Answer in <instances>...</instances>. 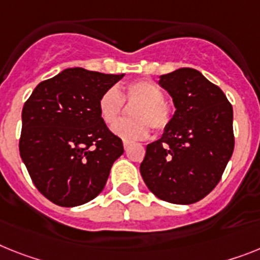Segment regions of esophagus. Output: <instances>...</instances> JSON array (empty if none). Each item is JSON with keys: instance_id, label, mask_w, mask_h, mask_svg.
<instances>
[{"instance_id": "34e87169", "label": "esophagus", "mask_w": 260, "mask_h": 260, "mask_svg": "<svg viewBox=\"0 0 260 260\" xmlns=\"http://www.w3.org/2000/svg\"><path fill=\"white\" fill-rule=\"evenodd\" d=\"M123 145H124V149L128 150V148H129L131 143H129V141H123Z\"/></svg>"}]
</instances>
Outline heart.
Instances as JSON below:
<instances>
[{"label":"heart","instance_id":"b5f03b06","mask_svg":"<svg viewBox=\"0 0 260 260\" xmlns=\"http://www.w3.org/2000/svg\"><path fill=\"white\" fill-rule=\"evenodd\" d=\"M135 104L131 120L116 121L123 110V102ZM100 117L107 125H113V134L125 141L145 139L149 134V126L156 132H162L172 124L174 110L164 92L156 83L147 79L134 80L124 87L121 93L115 87L106 89L98 102Z\"/></svg>","mask_w":260,"mask_h":260}]
</instances>
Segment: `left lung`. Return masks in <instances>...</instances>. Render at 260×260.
<instances>
[{
  "mask_svg": "<svg viewBox=\"0 0 260 260\" xmlns=\"http://www.w3.org/2000/svg\"><path fill=\"white\" fill-rule=\"evenodd\" d=\"M158 84L173 98L176 112L162 137L147 145L141 177L157 198L194 204L217 186L233 154V107L194 69L161 75Z\"/></svg>",
  "mask_w": 260,
  "mask_h": 260,
  "instance_id": "8db88e82",
  "label": "left lung"
}]
</instances>
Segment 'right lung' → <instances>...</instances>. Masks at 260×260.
I'll return each instance as SVG.
<instances>
[{"label": "right lung", "mask_w": 260, "mask_h": 260, "mask_svg": "<svg viewBox=\"0 0 260 260\" xmlns=\"http://www.w3.org/2000/svg\"><path fill=\"white\" fill-rule=\"evenodd\" d=\"M123 76L67 69L39 83L26 100L19 154L52 204L73 208L93 200L124 153L98 108L100 95Z\"/></svg>", "instance_id": "obj_1"}]
</instances>
